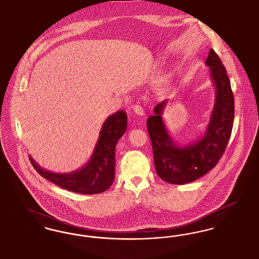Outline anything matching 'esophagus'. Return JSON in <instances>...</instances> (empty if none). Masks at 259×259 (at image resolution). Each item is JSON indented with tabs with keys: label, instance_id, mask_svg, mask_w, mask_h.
Masks as SVG:
<instances>
[{
	"label": "esophagus",
	"instance_id": "esophagus-1",
	"mask_svg": "<svg viewBox=\"0 0 259 259\" xmlns=\"http://www.w3.org/2000/svg\"><path fill=\"white\" fill-rule=\"evenodd\" d=\"M133 110H134V112L136 113V115H138V116H144V111L142 109V107L140 106V105H134V107H133Z\"/></svg>",
	"mask_w": 259,
	"mask_h": 259
}]
</instances>
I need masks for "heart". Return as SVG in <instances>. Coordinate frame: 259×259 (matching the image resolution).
I'll list each match as a JSON object with an SVG mask.
<instances>
[{
    "label": "heart",
    "mask_w": 259,
    "mask_h": 259,
    "mask_svg": "<svg viewBox=\"0 0 259 259\" xmlns=\"http://www.w3.org/2000/svg\"><path fill=\"white\" fill-rule=\"evenodd\" d=\"M168 82H169V81H168V78H165V80H164V82H165V83H168Z\"/></svg>",
    "instance_id": "heart-1"
}]
</instances>
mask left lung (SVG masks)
<instances>
[{"mask_svg": "<svg viewBox=\"0 0 259 259\" xmlns=\"http://www.w3.org/2000/svg\"><path fill=\"white\" fill-rule=\"evenodd\" d=\"M205 65L215 88V99L204 136L190 144H178L163 123V114L168 100L156 105L155 115L147 120L156 171L167 183H190L204 176L217 165L231 136L234 96L226 69L212 49Z\"/></svg>", "mask_w": 259, "mask_h": 259, "instance_id": "1", "label": "left lung"}]
</instances>
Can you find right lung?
Listing matches in <instances>:
<instances>
[{"instance_id": "right-lung-1", "label": "right lung", "mask_w": 259, "mask_h": 259, "mask_svg": "<svg viewBox=\"0 0 259 259\" xmlns=\"http://www.w3.org/2000/svg\"><path fill=\"white\" fill-rule=\"evenodd\" d=\"M126 113L122 110L109 116L102 124L96 147L88 163L79 169L57 174L42 168L29 156L35 169L49 181L66 190L90 195L107 190L115 178V148L126 131Z\"/></svg>"}]
</instances>
